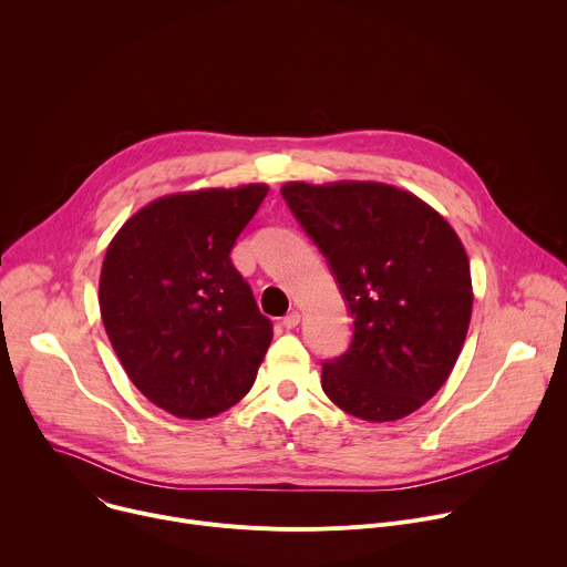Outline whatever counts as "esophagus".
Returning a JSON list of instances; mask_svg holds the SVG:
<instances>
[{
    "instance_id": "obj_1",
    "label": "esophagus",
    "mask_w": 567,
    "mask_h": 567,
    "mask_svg": "<svg viewBox=\"0 0 567 567\" xmlns=\"http://www.w3.org/2000/svg\"><path fill=\"white\" fill-rule=\"evenodd\" d=\"M298 322H300V311H289L285 318H282V326L287 328V330H293V328H298Z\"/></svg>"
}]
</instances>
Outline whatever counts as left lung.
<instances>
[{"mask_svg": "<svg viewBox=\"0 0 567 567\" xmlns=\"http://www.w3.org/2000/svg\"><path fill=\"white\" fill-rule=\"evenodd\" d=\"M280 193L354 318L346 354L322 363V390L365 422L415 413L466 339L473 291L460 237L426 202L388 184L289 182Z\"/></svg>", "mask_w": 567, "mask_h": 567, "instance_id": "8db88e82", "label": "left lung"}]
</instances>
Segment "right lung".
Instances as JSON below:
<instances>
[{
	"label": "right lung",
	"instance_id": "obj_1",
	"mask_svg": "<svg viewBox=\"0 0 567 567\" xmlns=\"http://www.w3.org/2000/svg\"><path fill=\"white\" fill-rule=\"evenodd\" d=\"M269 188H206L154 199L110 241L99 302L132 383L182 420L245 396L274 337L230 249Z\"/></svg>",
	"mask_w": 567,
	"mask_h": 567
}]
</instances>
